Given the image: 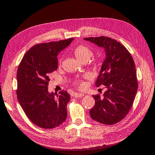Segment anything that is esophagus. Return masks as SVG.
Returning a JSON list of instances; mask_svg holds the SVG:
<instances>
[{
  "instance_id": "obj_1",
  "label": "esophagus",
  "mask_w": 155,
  "mask_h": 155,
  "mask_svg": "<svg viewBox=\"0 0 155 155\" xmlns=\"http://www.w3.org/2000/svg\"><path fill=\"white\" fill-rule=\"evenodd\" d=\"M83 94H78V93H74V94H72V96L74 97H83L84 96Z\"/></svg>"
}]
</instances>
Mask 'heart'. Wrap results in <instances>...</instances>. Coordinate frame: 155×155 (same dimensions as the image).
Wrapping results in <instances>:
<instances>
[{
  "mask_svg": "<svg viewBox=\"0 0 155 155\" xmlns=\"http://www.w3.org/2000/svg\"><path fill=\"white\" fill-rule=\"evenodd\" d=\"M74 55L77 60L81 61V62H83V61H87L90 60L94 55V53L89 47L84 45H80L74 49ZM95 64H97V62H95ZM79 85L82 86L81 84H80Z\"/></svg>",
  "mask_w": 155,
  "mask_h": 155,
  "instance_id": "b5f03b06",
  "label": "heart"
}]
</instances>
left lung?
<instances>
[{
  "label": "left lung",
  "instance_id": "8db88e82",
  "mask_svg": "<svg viewBox=\"0 0 155 155\" xmlns=\"http://www.w3.org/2000/svg\"><path fill=\"white\" fill-rule=\"evenodd\" d=\"M105 50L106 58L95 86L104 85L101 97L94 95L95 104L90 110L91 119L105 125H113L125 118L130 110L137 90L136 66L128 50L110 37L84 38Z\"/></svg>",
  "mask_w": 155,
  "mask_h": 155
}]
</instances>
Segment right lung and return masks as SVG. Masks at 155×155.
<instances>
[{
	"instance_id": "1",
	"label": "right lung",
	"mask_w": 155,
	"mask_h": 155,
	"mask_svg": "<svg viewBox=\"0 0 155 155\" xmlns=\"http://www.w3.org/2000/svg\"><path fill=\"white\" fill-rule=\"evenodd\" d=\"M73 38L37 44L28 51L17 72V97L28 118L43 129H53L67 118L70 96L66 91L58 95L48 91L49 76L58 69V53L68 47Z\"/></svg>"
}]
</instances>
